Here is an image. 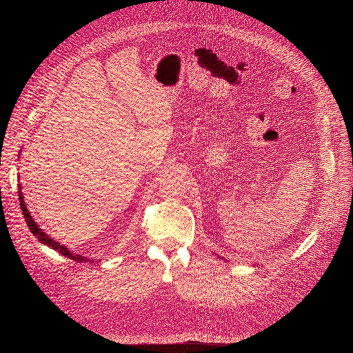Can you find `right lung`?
<instances>
[{"instance_id":"add662e5","label":"right lung","mask_w":353,"mask_h":353,"mask_svg":"<svg viewBox=\"0 0 353 353\" xmlns=\"http://www.w3.org/2000/svg\"><path fill=\"white\" fill-rule=\"evenodd\" d=\"M19 188H20V190H19L20 207H21V210H23L24 220H26L27 225L30 227V231L32 232V236H36V237L39 239V241H40V243H43V244L48 245L50 248H53V250L59 251V253H60L61 256H64V257H67V259H72V260H76V261H88V260H89L88 257H83V256L76 254L74 251H72L70 248H67L65 245H63V244H60V243L54 241V239H50V237L47 236V234H46V232H44V231L37 225V223L34 221V218L31 216L30 211L27 210V207H26V204H24V196H23V192H21V187H19Z\"/></svg>"}]
</instances>
